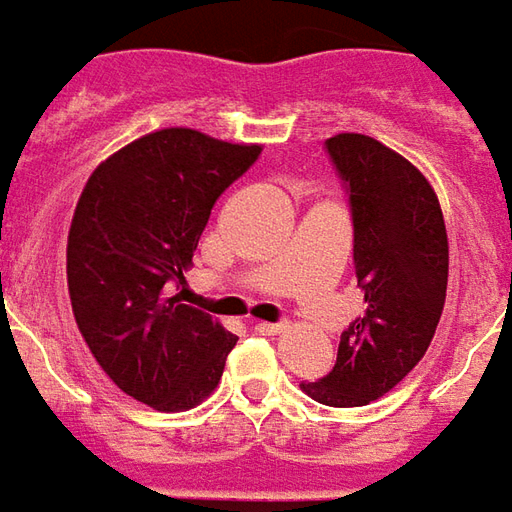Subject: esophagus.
Listing matches in <instances>:
<instances>
[{"instance_id": "1", "label": "esophagus", "mask_w": 512, "mask_h": 512, "mask_svg": "<svg viewBox=\"0 0 512 512\" xmlns=\"http://www.w3.org/2000/svg\"><path fill=\"white\" fill-rule=\"evenodd\" d=\"M282 330H285L282 321H260V324H255V332H260V335H277Z\"/></svg>"}]
</instances>
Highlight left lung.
Returning <instances> with one entry per match:
<instances>
[{"label":"left lung","mask_w":512,"mask_h":512,"mask_svg":"<svg viewBox=\"0 0 512 512\" xmlns=\"http://www.w3.org/2000/svg\"><path fill=\"white\" fill-rule=\"evenodd\" d=\"M352 227L363 316L341 332L330 374L302 382L321 405L360 407L405 380L441 321L449 241L441 205L421 171L380 141L341 132L327 144Z\"/></svg>","instance_id":"obj_1"}]
</instances>
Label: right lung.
I'll use <instances>...</instances> for the list:
<instances>
[{"label":"right lung","instance_id":"add662e5","mask_svg":"<svg viewBox=\"0 0 512 512\" xmlns=\"http://www.w3.org/2000/svg\"><path fill=\"white\" fill-rule=\"evenodd\" d=\"M260 152L169 127L107 157L82 188L66 249L71 310L107 377L155 410L210 396L238 341L171 288L216 199Z\"/></svg>","mask_w":512,"mask_h":512}]
</instances>
